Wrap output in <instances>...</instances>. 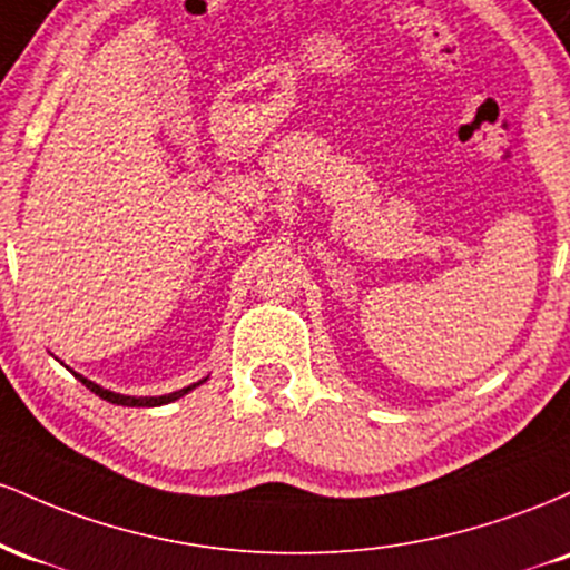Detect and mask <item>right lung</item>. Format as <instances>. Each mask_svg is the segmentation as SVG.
<instances>
[{
	"label": "right lung",
	"instance_id": "right-lung-1",
	"mask_svg": "<svg viewBox=\"0 0 570 570\" xmlns=\"http://www.w3.org/2000/svg\"><path fill=\"white\" fill-rule=\"evenodd\" d=\"M75 377L77 381H80L85 389H90L94 391L96 396H101V399H107V402H112V404H122V407H160V404H168V402H174V399H179V396H185L187 391H193L195 385H200V383H193V385H187V389H181V391H174V394H166V396H126V394H115V391H107V389H101V385H96L94 381H88V377H82V375H77L75 372Z\"/></svg>",
	"mask_w": 570,
	"mask_h": 570
}]
</instances>
